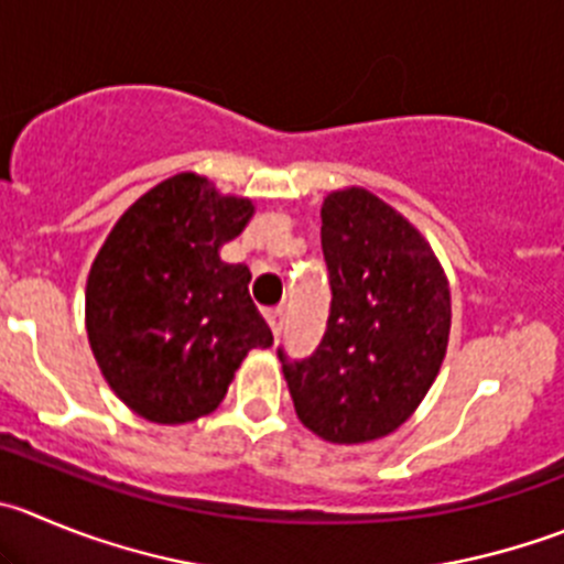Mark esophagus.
<instances>
[{"mask_svg": "<svg viewBox=\"0 0 564 564\" xmlns=\"http://www.w3.org/2000/svg\"><path fill=\"white\" fill-rule=\"evenodd\" d=\"M265 318H268V326H271L273 337L282 335V329H285V310H271Z\"/></svg>", "mask_w": 564, "mask_h": 564, "instance_id": "obj_1", "label": "esophagus"}]
</instances>
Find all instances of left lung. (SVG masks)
<instances>
[{"label":"left lung","instance_id":"8db88e82","mask_svg":"<svg viewBox=\"0 0 564 564\" xmlns=\"http://www.w3.org/2000/svg\"><path fill=\"white\" fill-rule=\"evenodd\" d=\"M329 318L318 348H276L296 415L329 443H368L399 429L446 357L452 293L415 227L362 187L321 207Z\"/></svg>","mask_w":564,"mask_h":564}]
</instances>
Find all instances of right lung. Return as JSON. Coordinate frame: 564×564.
Wrapping results in <instances>:
<instances>
[{
  "label": "right lung",
  "instance_id": "obj_1",
  "mask_svg": "<svg viewBox=\"0 0 564 564\" xmlns=\"http://www.w3.org/2000/svg\"><path fill=\"white\" fill-rule=\"evenodd\" d=\"M249 198L176 174L118 218L85 291L94 357L116 395L154 423H187L221 404L271 329L249 296V268L218 257L249 224Z\"/></svg>",
  "mask_w": 564,
  "mask_h": 564
}]
</instances>
